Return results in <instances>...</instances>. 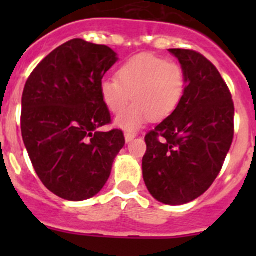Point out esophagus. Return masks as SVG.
I'll return each mask as SVG.
<instances>
[{
  "label": "esophagus",
  "mask_w": 256,
  "mask_h": 256,
  "mask_svg": "<svg viewBox=\"0 0 256 256\" xmlns=\"http://www.w3.org/2000/svg\"><path fill=\"white\" fill-rule=\"evenodd\" d=\"M136 138V135L135 134H131V132H125V141H126V144H128V142H131V141L134 140V138Z\"/></svg>",
  "instance_id": "34e87169"
}]
</instances>
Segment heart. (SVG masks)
Listing matches in <instances>:
<instances>
[{"instance_id": "b5f03b06", "label": "heart", "mask_w": 256, "mask_h": 256, "mask_svg": "<svg viewBox=\"0 0 256 256\" xmlns=\"http://www.w3.org/2000/svg\"><path fill=\"white\" fill-rule=\"evenodd\" d=\"M116 79L100 82V96L112 114L115 126L135 132L150 118L162 121L176 112L184 92V74L176 63L152 54H138L124 62L116 72Z\"/></svg>"}]
</instances>
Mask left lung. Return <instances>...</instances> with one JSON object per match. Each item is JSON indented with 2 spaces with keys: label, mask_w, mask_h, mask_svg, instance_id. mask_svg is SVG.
<instances>
[{
  "label": "left lung",
  "mask_w": 256,
  "mask_h": 256,
  "mask_svg": "<svg viewBox=\"0 0 256 256\" xmlns=\"http://www.w3.org/2000/svg\"><path fill=\"white\" fill-rule=\"evenodd\" d=\"M184 74L176 112L144 138L142 176L150 194L168 206L202 196L223 167L234 136L232 94L216 66L190 49H168Z\"/></svg>",
  "instance_id": "left-lung-1"
}]
</instances>
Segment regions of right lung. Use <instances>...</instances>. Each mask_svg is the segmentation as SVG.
I'll use <instances>...</instances> for the list:
<instances>
[{
    "label": "right lung",
    "instance_id": "obj_1",
    "mask_svg": "<svg viewBox=\"0 0 256 256\" xmlns=\"http://www.w3.org/2000/svg\"><path fill=\"white\" fill-rule=\"evenodd\" d=\"M118 59L112 48L76 38L49 53L24 85L23 142L43 184L63 200L96 196L125 144L121 130H98L112 121L99 86Z\"/></svg>",
    "mask_w": 256,
    "mask_h": 256
}]
</instances>
